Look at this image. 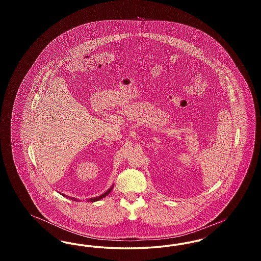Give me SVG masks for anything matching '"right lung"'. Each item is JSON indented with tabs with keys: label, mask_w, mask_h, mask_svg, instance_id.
Returning <instances> with one entry per match:
<instances>
[{
	"label": "right lung",
	"mask_w": 261,
	"mask_h": 261,
	"mask_svg": "<svg viewBox=\"0 0 261 261\" xmlns=\"http://www.w3.org/2000/svg\"><path fill=\"white\" fill-rule=\"evenodd\" d=\"M113 186H114V185L112 184V187H111V188H110V189H109V190H108L107 192H105V193H103L102 195H100V196H99V197H95V198H91V199H88V201H92V202H94V201H98V200H99V199L106 198V197H107V196H108V195H109V194H110V193L112 192V189H113ZM62 196H63V197H65V196H64L63 194H62ZM68 198H69V199H72V200H74V201H78V199H76V198H73V197H72V198L68 197Z\"/></svg>",
	"instance_id": "obj_1"
}]
</instances>
